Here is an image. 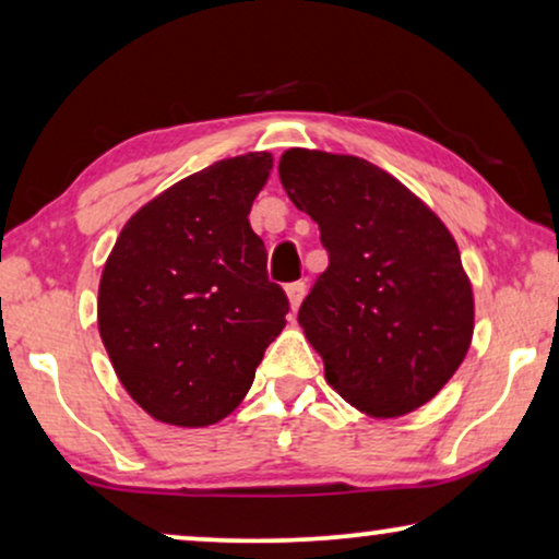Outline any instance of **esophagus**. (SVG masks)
<instances>
[{
  "mask_svg": "<svg viewBox=\"0 0 559 559\" xmlns=\"http://www.w3.org/2000/svg\"><path fill=\"white\" fill-rule=\"evenodd\" d=\"M287 300H289V308H293V312H297V308H300L302 297H305V282H293V285H287Z\"/></svg>",
  "mask_w": 559,
  "mask_h": 559,
  "instance_id": "34e87169",
  "label": "esophagus"
}]
</instances>
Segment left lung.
Wrapping results in <instances>:
<instances>
[{
  "mask_svg": "<svg viewBox=\"0 0 559 559\" xmlns=\"http://www.w3.org/2000/svg\"><path fill=\"white\" fill-rule=\"evenodd\" d=\"M280 180L331 259L297 316L325 381L377 419L423 407L473 338L476 305L453 234L369 159L293 147Z\"/></svg>",
  "mask_w": 559,
  "mask_h": 559,
  "instance_id": "obj_1",
  "label": "left lung"
}]
</instances>
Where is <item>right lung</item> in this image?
<instances>
[{
    "label": "right lung",
    "instance_id": "right-lung-1",
    "mask_svg": "<svg viewBox=\"0 0 559 559\" xmlns=\"http://www.w3.org/2000/svg\"><path fill=\"white\" fill-rule=\"evenodd\" d=\"M270 152L218 159L127 221L98 282V333L127 394L175 427L231 415L289 310L249 211Z\"/></svg>",
    "mask_w": 559,
    "mask_h": 559
}]
</instances>
